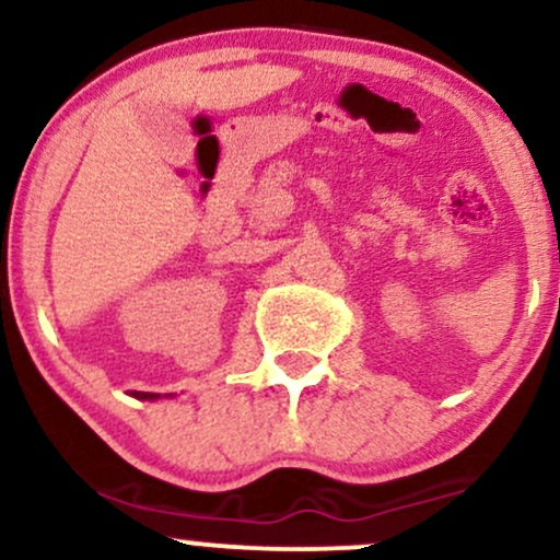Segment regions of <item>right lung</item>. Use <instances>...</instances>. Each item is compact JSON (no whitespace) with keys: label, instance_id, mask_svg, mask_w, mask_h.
<instances>
[{"label":"right lung","instance_id":"right-lung-1","mask_svg":"<svg viewBox=\"0 0 560 560\" xmlns=\"http://www.w3.org/2000/svg\"><path fill=\"white\" fill-rule=\"evenodd\" d=\"M135 399H156V394H140V390H135Z\"/></svg>","mask_w":560,"mask_h":560}]
</instances>
